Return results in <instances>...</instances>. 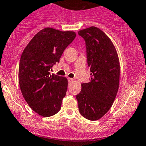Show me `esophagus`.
I'll return each instance as SVG.
<instances>
[{"label":"esophagus","mask_w":146,"mask_h":146,"mask_svg":"<svg viewBox=\"0 0 146 146\" xmlns=\"http://www.w3.org/2000/svg\"><path fill=\"white\" fill-rule=\"evenodd\" d=\"M68 82L69 83H71V82H73V81H74V80H73V78H68Z\"/></svg>","instance_id":"1"}]
</instances>
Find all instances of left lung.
Segmentation results:
<instances>
[{
	"mask_svg": "<svg viewBox=\"0 0 146 146\" xmlns=\"http://www.w3.org/2000/svg\"><path fill=\"white\" fill-rule=\"evenodd\" d=\"M86 42L87 62L91 80L81 84L76 96L78 110L84 117L98 120L110 110L119 88L120 66L118 54L111 39L95 27L78 32Z\"/></svg>",
	"mask_w": 146,
	"mask_h": 146,
	"instance_id": "left-lung-1",
	"label": "left lung"
}]
</instances>
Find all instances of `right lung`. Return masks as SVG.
I'll use <instances>...</instances> for the list:
<instances>
[{
	"label": "right lung",
	"instance_id": "obj_1",
	"mask_svg": "<svg viewBox=\"0 0 146 146\" xmlns=\"http://www.w3.org/2000/svg\"><path fill=\"white\" fill-rule=\"evenodd\" d=\"M74 32L44 28L35 35L21 54L19 83L32 110L42 117L57 114L68 88L65 77L50 74L62 52L75 39Z\"/></svg>",
	"mask_w": 146,
	"mask_h": 146
}]
</instances>
